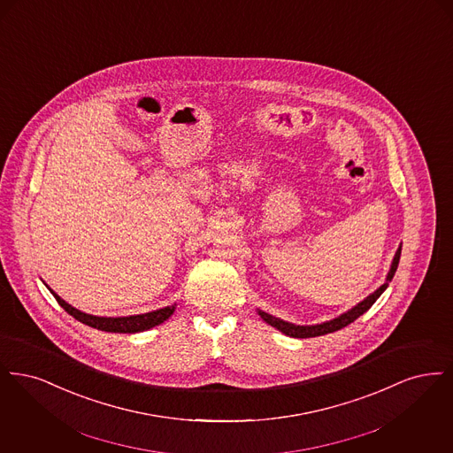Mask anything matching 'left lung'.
<instances>
[{"instance_id":"1","label":"left lung","mask_w":453,"mask_h":453,"mask_svg":"<svg viewBox=\"0 0 453 453\" xmlns=\"http://www.w3.org/2000/svg\"><path fill=\"white\" fill-rule=\"evenodd\" d=\"M401 250H403V246L397 248V251H395V255H394V258H392L386 281H384L375 292H372L370 296H366L364 301L358 302L357 305H353L351 309H348L346 312L340 314V316L334 318V319H329V321H324V323L321 324H294L288 323V321H283L280 318H275V316H272V314H268V312H265V311H261V309H257L259 318H261L265 323L273 326L275 329H279L283 334H287V336H290V338H314V336H323V334H327V333H334V331L345 327L348 324L353 323L355 319H358L362 314H365L366 311L373 305V302L377 301V299L384 294V290L388 287V281L394 279V273H395V270H397L399 258H401Z\"/></svg>"}]
</instances>
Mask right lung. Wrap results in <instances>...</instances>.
Listing matches in <instances>:
<instances>
[{
	"instance_id": "add662e5",
	"label": "right lung",
	"mask_w": 453,
	"mask_h": 453,
	"mask_svg": "<svg viewBox=\"0 0 453 453\" xmlns=\"http://www.w3.org/2000/svg\"><path fill=\"white\" fill-rule=\"evenodd\" d=\"M49 290L56 297V301L59 302V305L65 309V312L71 314L74 319H78L80 323L87 324V326H91L95 329L107 331V333H129V334H132V333H141V331L151 329L157 324L165 323L176 309V303H173V305H166L163 309H156V311L144 312V314L122 316V318H104V316L87 314V312L73 307L71 303H67L65 299H61L52 288H49Z\"/></svg>"
}]
</instances>
